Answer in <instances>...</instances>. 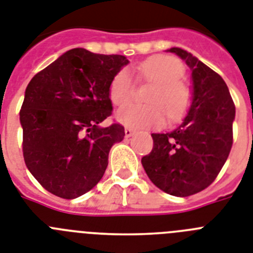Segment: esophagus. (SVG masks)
<instances>
[{
  "instance_id": "34e87169",
  "label": "esophagus",
  "mask_w": 253,
  "mask_h": 253,
  "mask_svg": "<svg viewBox=\"0 0 253 253\" xmlns=\"http://www.w3.org/2000/svg\"><path fill=\"white\" fill-rule=\"evenodd\" d=\"M133 133H135V131H133L132 128H130V127H126V128H125V136L126 137L132 136Z\"/></svg>"
}]
</instances>
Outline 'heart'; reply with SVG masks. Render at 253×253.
Wrapping results in <instances>:
<instances>
[{
    "label": "heart",
    "instance_id": "obj_1",
    "mask_svg": "<svg viewBox=\"0 0 253 253\" xmlns=\"http://www.w3.org/2000/svg\"><path fill=\"white\" fill-rule=\"evenodd\" d=\"M137 78L153 82L148 95V105L127 104L117 113V120L133 128L161 127L165 123V112L169 120H179L188 112L192 92L180 78L184 65L173 56L156 55L135 68ZM133 94V82L126 69L117 72L109 84V99L114 105H123Z\"/></svg>",
    "mask_w": 253,
    "mask_h": 253
}]
</instances>
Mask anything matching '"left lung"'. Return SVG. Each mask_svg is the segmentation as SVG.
Masks as SVG:
<instances>
[{"instance_id": "obj_1", "label": "left lung", "mask_w": 253, "mask_h": 253, "mask_svg": "<svg viewBox=\"0 0 253 253\" xmlns=\"http://www.w3.org/2000/svg\"><path fill=\"white\" fill-rule=\"evenodd\" d=\"M192 71L193 101L180 127L152 133L153 149L141 158L146 175L167 194L189 197L215 181L233 145L235 105L220 74L190 52L169 48Z\"/></svg>"}]
</instances>
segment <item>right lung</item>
Returning a JSON list of instances; mask_svg holds the SVG:
<instances>
[{"instance_id": "add662e5", "label": "right lung", "mask_w": 253, "mask_h": 253, "mask_svg": "<svg viewBox=\"0 0 253 253\" xmlns=\"http://www.w3.org/2000/svg\"><path fill=\"white\" fill-rule=\"evenodd\" d=\"M127 63L122 55L73 48L28 84L20 109L23 157L47 192L73 199L101 180L125 127L99 123L112 116L109 84Z\"/></svg>"}]
</instances>
